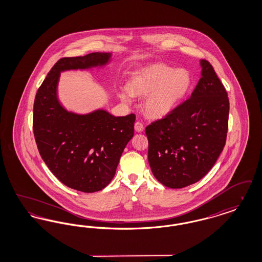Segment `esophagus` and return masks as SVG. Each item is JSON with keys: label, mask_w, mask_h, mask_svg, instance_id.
I'll return each instance as SVG.
<instances>
[{"label": "esophagus", "mask_w": 262, "mask_h": 262, "mask_svg": "<svg viewBox=\"0 0 262 262\" xmlns=\"http://www.w3.org/2000/svg\"><path fill=\"white\" fill-rule=\"evenodd\" d=\"M135 129H136V132H137V133H142L143 129H144L143 124L140 123V122H137V123L135 124Z\"/></svg>", "instance_id": "obj_1"}]
</instances>
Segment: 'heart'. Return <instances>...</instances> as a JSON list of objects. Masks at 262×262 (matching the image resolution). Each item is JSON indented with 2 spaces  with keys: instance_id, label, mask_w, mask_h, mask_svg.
<instances>
[{
  "instance_id": "b5f03b06",
  "label": "heart",
  "mask_w": 262,
  "mask_h": 262,
  "mask_svg": "<svg viewBox=\"0 0 262 262\" xmlns=\"http://www.w3.org/2000/svg\"><path fill=\"white\" fill-rule=\"evenodd\" d=\"M192 84L191 75L185 69L155 63L140 70L120 92L121 99L129 102L133 96H145L143 108L152 118H163L174 111L186 98Z\"/></svg>"
}]
</instances>
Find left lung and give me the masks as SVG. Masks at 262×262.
<instances>
[{
    "instance_id": "left-lung-1",
    "label": "left lung",
    "mask_w": 262,
    "mask_h": 262,
    "mask_svg": "<svg viewBox=\"0 0 262 262\" xmlns=\"http://www.w3.org/2000/svg\"><path fill=\"white\" fill-rule=\"evenodd\" d=\"M201 77L190 97L145 128L148 162L165 187L182 188L211 170L224 148L229 98L210 62L200 60Z\"/></svg>"
}]
</instances>
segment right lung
<instances>
[{"instance_id":"right-lung-1","label":"right lung","mask_w":262,"mask_h":262,"mask_svg":"<svg viewBox=\"0 0 262 262\" xmlns=\"http://www.w3.org/2000/svg\"><path fill=\"white\" fill-rule=\"evenodd\" d=\"M111 53L62 58L38 89L33 106V133L39 153L51 172L67 187L95 192L109 185L127 142L134 137L136 115L115 117L98 109L76 114L58 98L62 72L102 68Z\"/></svg>"}]
</instances>
